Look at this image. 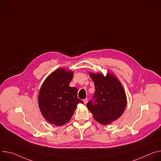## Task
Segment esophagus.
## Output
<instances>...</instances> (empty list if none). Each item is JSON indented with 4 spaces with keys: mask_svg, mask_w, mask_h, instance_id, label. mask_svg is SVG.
I'll list each match as a JSON object with an SVG mask.
<instances>
[{
    "mask_svg": "<svg viewBox=\"0 0 161 161\" xmlns=\"http://www.w3.org/2000/svg\"><path fill=\"white\" fill-rule=\"evenodd\" d=\"M87 102H88V99L86 98V99H83V103H84V104H85V105H86V104L87 103Z\"/></svg>",
    "mask_w": 161,
    "mask_h": 161,
    "instance_id": "obj_1",
    "label": "esophagus"
}]
</instances>
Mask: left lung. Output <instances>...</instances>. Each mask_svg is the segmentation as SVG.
<instances>
[{
  "label": "left lung",
  "mask_w": 161,
  "mask_h": 161,
  "mask_svg": "<svg viewBox=\"0 0 161 161\" xmlns=\"http://www.w3.org/2000/svg\"><path fill=\"white\" fill-rule=\"evenodd\" d=\"M95 85V103L90 101L86 107L99 123L107 125L122 115L127 105V99L123 86L114 75L107 72H89Z\"/></svg>",
  "instance_id": "8db88e82"
}]
</instances>
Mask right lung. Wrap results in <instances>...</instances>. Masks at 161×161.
<instances>
[{
    "label": "right lung",
    "instance_id": "right-lung-1",
    "mask_svg": "<svg viewBox=\"0 0 161 161\" xmlns=\"http://www.w3.org/2000/svg\"><path fill=\"white\" fill-rule=\"evenodd\" d=\"M74 72L64 68L56 69L42 83L38 94V107L46 121L55 126L68 123L77 105L83 103L78 98V89L69 86Z\"/></svg>",
    "mask_w": 161,
    "mask_h": 161
}]
</instances>
